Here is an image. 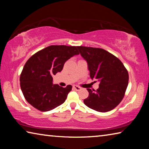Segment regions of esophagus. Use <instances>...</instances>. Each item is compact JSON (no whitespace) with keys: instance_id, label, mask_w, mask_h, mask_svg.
<instances>
[{"instance_id":"1","label":"esophagus","mask_w":149,"mask_h":149,"mask_svg":"<svg viewBox=\"0 0 149 149\" xmlns=\"http://www.w3.org/2000/svg\"><path fill=\"white\" fill-rule=\"evenodd\" d=\"M73 89L76 91H79L81 89V87L79 86H77V85H74V86H73Z\"/></svg>"}]
</instances>
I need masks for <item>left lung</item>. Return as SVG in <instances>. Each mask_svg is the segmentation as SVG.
<instances>
[{
  "mask_svg": "<svg viewBox=\"0 0 149 149\" xmlns=\"http://www.w3.org/2000/svg\"><path fill=\"white\" fill-rule=\"evenodd\" d=\"M77 49L87 62L91 78L100 81L97 91L87 89L89 96L84 104L100 112L113 110L124 97L129 81L127 69L116 56L104 49L82 46Z\"/></svg>",
  "mask_w": 149,
  "mask_h": 149,
  "instance_id": "8db88e82",
  "label": "left lung"
}]
</instances>
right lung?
Returning a JSON list of instances; mask_svg holds the SVG:
<instances>
[{"mask_svg": "<svg viewBox=\"0 0 149 149\" xmlns=\"http://www.w3.org/2000/svg\"><path fill=\"white\" fill-rule=\"evenodd\" d=\"M79 52L77 47L50 45L29 58L20 75L25 99L36 109L46 112L63 104L72 86L52 84V75L60 72L65 62Z\"/></svg>", "mask_w": 149, "mask_h": 149, "instance_id": "right-lung-1", "label": "right lung"}]
</instances>
